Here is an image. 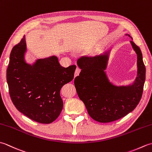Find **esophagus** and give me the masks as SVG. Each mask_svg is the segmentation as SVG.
Returning <instances> with one entry per match:
<instances>
[{
  "label": "esophagus",
  "mask_w": 152,
  "mask_h": 152,
  "mask_svg": "<svg viewBox=\"0 0 152 152\" xmlns=\"http://www.w3.org/2000/svg\"><path fill=\"white\" fill-rule=\"evenodd\" d=\"M80 70H80V69H79L78 67L76 68V71H75V73H74V77H76L77 76L79 75V74L80 72Z\"/></svg>",
  "instance_id": "1"
}]
</instances>
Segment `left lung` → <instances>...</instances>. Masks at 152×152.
<instances>
[{"label": "left lung", "instance_id": "left-lung-1", "mask_svg": "<svg viewBox=\"0 0 152 152\" xmlns=\"http://www.w3.org/2000/svg\"><path fill=\"white\" fill-rule=\"evenodd\" d=\"M131 44L137 55L138 67L137 76L132 85L116 86L109 81L104 71L109 51L98 56H83L77 61L82 70L74 79L76 92L89 115L96 121L108 123L124 117L133 111L140 101L146 68L139 47L133 41Z\"/></svg>", "mask_w": 152, "mask_h": 152}]
</instances>
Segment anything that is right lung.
Instances as JSON below:
<instances>
[{
  "instance_id": "add662e5",
  "label": "right lung",
  "mask_w": 152,
  "mask_h": 152,
  "mask_svg": "<svg viewBox=\"0 0 152 152\" xmlns=\"http://www.w3.org/2000/svg\"><path fill=\"white\" fill-rule=\"evenodd\" d=\"M25 37L12 48L6 70V80L13 104L32 120L50 124L63 107L60 90L72 81L76 66L61 65L56 56L37 60L33 65L24 59Z\"/></svg>"
}]
</instances>
